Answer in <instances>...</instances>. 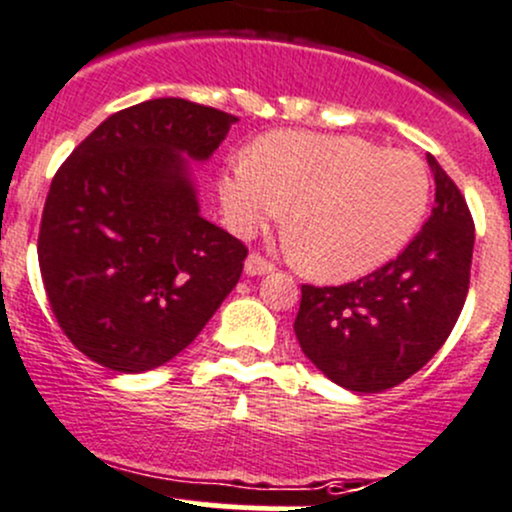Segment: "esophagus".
Returning a JSON list of instances; mask_svg holds the SVG:
<instances>
[{"mask_svg": "<svg viewBox=\"0 0 512 512\" xmlns=\"http://www.w3.org/2000/svg\"><path fill=\"white\" fill-rule=\"evenodd\" d=\"M244 271H246V276H263V273L273 271V263L268 261V258H263L261 254H251L249 258H246Z\"/></svg>", "mask_w": 512, "mask_h": 512, "instance_id": "esophagus-1", "label": "esophagus"}]
</instances>
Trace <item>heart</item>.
<instances>
[{"mask_svg":"<svg viewBox=\"0 0 512 512\" xmlns=\"http://www.w3.org/2000/svg\"><path fill=\"white\" fill-rule=\"evenodd\" d=\"M219 197L241 234L288 209L300 266L345 281L407 246L429 204V172L419 157L362 138L286 130L256 140L249 157H234L219 177Z\"/></svg>","mask_w":512,"mask_h":512,"instance_id":"heart-1","label":"heart"}]
</instances>
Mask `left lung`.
I'll return each instance as SVG.
<instances>
[{"label": "left lung", "instance_id": "obj_1", "mask_svg": "<svg viewBox=\"0 0 512 512\" xmlns=\"http://www.w3.org/2000/svg\"><path fill=\"white\" fill-rule=\"evenodd\" d=\"M434 170L431 217L407 249L360 281L300 288L295 337L328 379L374 394L419 372L451 335L471 283L473 219L456 182Z\"/></svg>", "mask_w": 512, "mask_h": 512}]
</instances>
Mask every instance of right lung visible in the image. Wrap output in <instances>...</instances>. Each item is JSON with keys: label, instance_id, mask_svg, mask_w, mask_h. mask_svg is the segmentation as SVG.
Segmentation results:
<instances>
[{"label": "right lung", "instance_id": "obj_1", "mask_svg": "<svg viewBox=\"0 0 512 512\" xmlns=\"http://www.w3.org/2000/svg\"><path fill=\"white\" fill-rule=\"evenodd\" d=\"M239 118L184 98L110 115L59 167L39 268L68 340L113 372L165 365L202 333L249 254L199 214L189 162Z\"/></svg>", "mask_w": 512, "mask_h": 512}]
</instances>
